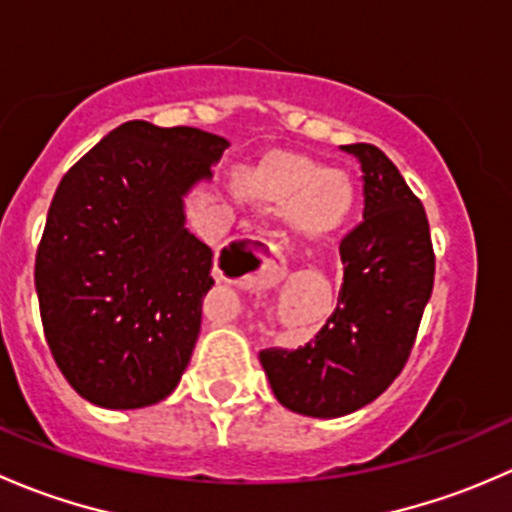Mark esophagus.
Wrapping results in <instances>:
<instances>
[{
    "label": "esophagus",
    "instance_id": "esophagus-1",
    "mask_svg": "<svg viewBox=\"0 0 512 512\" xmlns=\"http://www.w3.org/2000/svg\"><path fill=\"white\" fill-rule=\"evenodd\" d=\"M245 252L257 255L255 270L225 272V270H220V262H218L215 272H218L220 280H235L240 287L257 289V287L267 285L270 280H277V277L285 272V265H282V260H280V255H277L275 247L267 245V242L260 240V237H245V240H237L232 250L230 247L225 250V260H230V265H235V257H242Z\"/></svg>",
    "mask_w": 512,
    "mask_h": 512
}]
</instances>
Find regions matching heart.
<instances>
[{
    "label": "heart",
    "instance_id": "heart-1",
    "mask_svg": "<svg viewBox=\"0 0 512 512\" xmlns=\"http://www.w3.org/2000/svg\"><path fill=\"white\" fill-rule=\"evenodd\" d=\"M260 198L287 203L289 220L304 235L337 232L354 213L356 188L344 170L322 168L307 156H277L250 175Z\"/></svg>",
    "mask_w": 512,
    "mask_h": 512
}]
</instances>
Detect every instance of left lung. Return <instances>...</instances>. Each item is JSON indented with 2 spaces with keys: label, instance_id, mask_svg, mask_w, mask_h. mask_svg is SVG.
I'll return each mask as SVG.
<instances>
[{
  "label": "left lung",
  "instance_id": "left-lung-1",
  "mask_svg": "<svg viewBox=\"0 0 512 512\" xmlns=\"http://www.w3.org/2000/svg\"><path fill=\"white\" fill-rule=\"evenodd\" d=\"M344 151L364 173V223L339 245L337 309L304 347L260 352L275 399L312 418L347 416L389 389L414 347L436 270L426 210L399 168L369 143Z\"/></svg>",
  "mask_w": 512,
  "mask_h": 512
}]
</instances>
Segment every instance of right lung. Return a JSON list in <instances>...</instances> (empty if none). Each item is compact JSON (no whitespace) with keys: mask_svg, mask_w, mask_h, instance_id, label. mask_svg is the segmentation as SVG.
<instances>
[{"mask_svg":"<svg viewBox=\"0 0 512 512\" xmlns=\"http://www.w3.org/2000/svg\"><path fill=\"white\" fill-rule=\"evenodd\" d=\"M227 146L200 128L128 121L61 178L34 282L56 366L91 404L143 409L178 386L215 285L185 195Z\"/></svg>","mask_w":512,"mask_h":512,"instance_id":"1","label":"right lung"}]
</instances>
